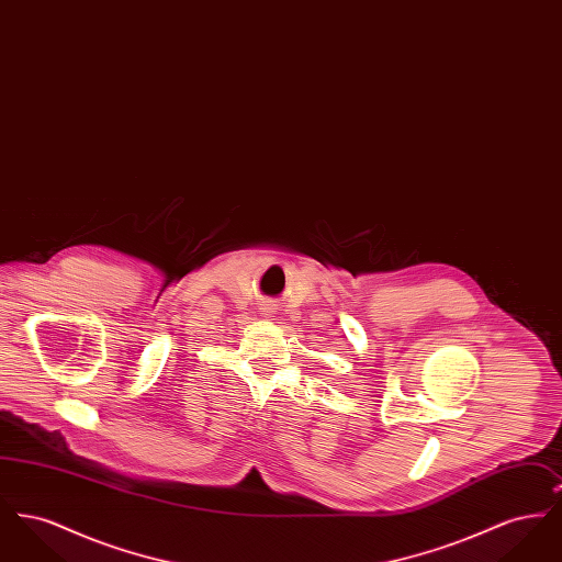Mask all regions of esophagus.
<instances>
[{
  "instance_id": "34e87169",
  "label": "esophagus",
  "mask_w": 562,
  "mask_h": 562,
  "mask_svg": "<svg viewBox=\"0 0 562 562\" xmlns=\"http://www.w3.org/2000/svg\"><path fill=\"white\" fill-rule=\"evenodd\" d=\"M263 314H266V316H269V314H271V305H269V303H266V305H263Z\"/></svg>"
}]
</instances>
